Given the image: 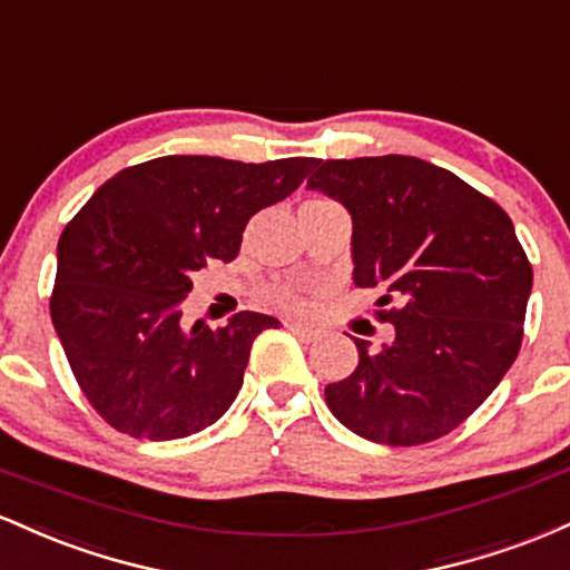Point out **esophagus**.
<instances>
[{
  "label": "esophagus",
  "mask_w": 570,
  "mask_h": 570,
  "mask_svg": "<svg viewBox=\"0 0 570 570\" xmlns=\"http://www.w3.org/2000/svg\"><path fill=\"white\" fill-rule=\"evenodd\" d=\"M286 330H289L292 335H297L299 340H305V343H316V340L322 337V332L313 330V326L299 324V322H286Z\"/></svg>",
  "instance_id": "esophagus-1"
}]
</instances>
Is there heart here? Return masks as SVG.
Masks as SVG:
<instances>
[{"mask_svg": "<svg viewBox=\"0 0 570 570\" xmlns=\"http://www.w3.org/2000/svg\"><path fill=\"white\" fill-rule=\"evenodd\" d=\"M305 206H337V203H332V200H326V198H311V200L305 203ZM276 303L281 307H286V311H297V307L303 305V299H299V294L294 292V289H281L276 294Z\"/></svg>", "mask_w": 570, "mask_h": 570, "instance_id": "heart-1", "label": "heart"}]
</instances>
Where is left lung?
<instances>
[{
	"mask_svg": "<svg viewBox=\"0 0 570 570\" xmlns=\"http://www.w3.org/2000/svg\"><path fill=\"white\" fill-rule=\"evenodd\" d=\"M307 187L353 219V284L385 292L394 340L324 389L353 434L391 448L461 426L512 367L533 271L507 212L455 174L407 155L318 160ZM396 298L399 308L382 307Z\"/></svg>",
	"mask_w": 570,
	"mask_h": 570,
	"instance_id": "obj_1",
	"label": "left lung"
}]
</instances>
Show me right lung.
Segmentation results:
<instances>
[{"mask_svg":"<svg viewBox=\"0 0 570 570\" xmlns=\"http://www.w3.org/2000/svg\"><path fill=\"white\" fill-rule=\"evenodd\" d=\"M313 158L168 155L104 181L58 240L50 318L82 394L136 440L198 434L244 385L252 343L278 326L240 311L181 324L193 276L238 257L246 222L303 185Z\"/></svg>","mask_w":570,"mask_h":570,"instance_id":"1","label":"right lung"}]
</instances>
